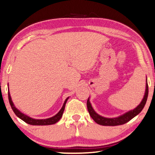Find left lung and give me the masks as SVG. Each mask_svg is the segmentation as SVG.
I'll use <instances>...</instances> for the list:
<instances>
[{
    "label": "left lung",
    "mask_w": 155,
    "mask_h": 155,
    "mask_svg": "<svg viewBox=\"0 0 155 155\" xmlns=\"http://www.w3.org/2000/svg\"><path fill=\"white\" fill-rule=\"evenodd\" d=\"M148 82H147V78H146V90H145V94L143 99H142L140 104L137 106L135 108H134L133 110H129L128 112L125 113L123 115H121L117 117L113 118H108L104 117L99 115L94 110V109L93 108L90 102V99L88 97L87 100V108L88 111L90 115L93 120H94L96 123L100 124L101 126H119V125H122L126 123H127L128 121L131 120L133 117H135V116L138 115L139 113H141V111L143 110V108L145 106L147 98H148Z\"/></svg>",
    "instance_id": "obj_1"
}]
</instances>
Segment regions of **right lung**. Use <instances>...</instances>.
<instances>
[{
	"label": "right lung",
	"mask_w": 155,
	"mask_h": 155,
	"mask_svg": "<svg viewBox=\"0 0 155 155\" xmlns=\"http://www.w3.org/2000/svg\"><path fill=\"white\" fill-rule=\"evenodd\" d=\"M8 97H9V104L10 105H11L12 110H13L14 113L16 114V115L18 117H19L20 120L24 121L25 122H26L27 124H29L30 125H34V126H47V125H51V124H54L55 123H57L58 121L60 120L61 117H62L63 112H64V108H65L66 103H67L68 99L69 98V97H67L66 99L64 104H63L62 108H61L59 112H58L56 115H54V117H51L48 118V119H45V120H36V119L31 118L29 116L25 115V114L20 112L18 109H17L16 108V106H14L13 101L12 100V97H11V95H10L9 91L8 92Z\"/></svg>",
	"instance_id": "right-lung-1"
}]
</instances>
